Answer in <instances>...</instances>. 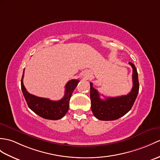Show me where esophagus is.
Instances as JSON below:
<instances>
[{
  "label": "esophagus",
  "mask_w": 160,
  "mask_h": 160,
  "mask_svg": "<svg viewBox=\"0 0 160 160\" xmlns=\"http://www.w3.org/2000/svg\"><path fill=\"white\" fill-rule=\"evenodd\" d=\"M91 74H89V73H85L84 74V78H91Z\"/></svg>",
  "instance_id": "obj_1"
}]
</instances>
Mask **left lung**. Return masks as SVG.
<instances>
[{
  "label": "left lung",
  "mask_w": 160,
  "mask_h": 160,
  "mask_svg": "<svg viewBox=\"0 0 160 160\" xmlns=\"http://www.w3.org/2000/svg\"><path fill=\"white\" fill-rule=\"evenodd\" d=\"M129 64L133 69V87L130 92L127 95L105 98V99H102L99 92L92 87V83L90 82L91 110L98 119L102 121L117 120L127 114L132 108L138 93L139 82L135 65L131 62H129Z\"/></svg>",
  "instance_id": "1"
}]
</instances>
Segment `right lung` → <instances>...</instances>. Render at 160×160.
<instances>
[{
	"label": "right lung",
	"instance_id": "1",
	"mask_svg": "<svg viewBox=\"0 0 160 160\" xmlns=\"http://www.w3.org/2000/svg\"><path fill=\"white\" fill-rule=\"evenodd\" d=\"M24 73V70L21 80V88L29 108L46 119L58 120L64 117L69 110V100L72 92L80 80L76 79L69 80L65 85L64 97L58 101H52L49 99L37 97L29 93L23 84Z\"/></svg>",
	"mask_w": 160,
	"mask_h": 160
}]
</instances>
